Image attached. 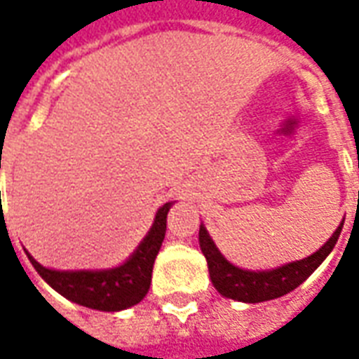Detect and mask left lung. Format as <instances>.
<instances>
[{"instance_id":"obj_1","label":"left lung","mask_w":359,"mask_h":359,"mask_svg":"<svg viewBox=\"0 0 359 359\" xmlns=\"http://www.w3.org/2000/svg\"><path fill=\"white\" fill-rule=\"evenodd\" d=\"M342 225H344V221L337 226V231L332 233L331 238L325 242L317 252H313L311 256L280 265V267H275V269L264 271L242 269V267H236V265L231 264L219 252L215 242L211 241L210 233L203 226V223L200 225L198 238H200L202 254L208 259L211 283L217 288V292L223 294L225 298H231V300L257 304V302L280 298L285 294L292 292L294 288H298L319 265L323 264L325 257L331 254L334 244L339 241Z\"/></svg>"}]
</instances>
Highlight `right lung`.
<instances>
[{
  "label": "right lung",
  "instance_id": "add662e5",
  "mask_svg": "<svg viewBox=\"0 0 359 359\" xmlns=\"http://www.w3.org/2000/svg\"><path fill=\"white\" fill-rule=\"evenodd\" d=\"M172 202L163 203L156 213L154 225L144 241L134 250L125 264L111 269L59 271L43 267L27 252L30 264L40 273L48 285L67 300L79 306L100 311H121L136 306L148 294L151 283V269L167 231V213Z\"/></svg>",
  "mask_w": 359,
  "mask_h": 359
}]
</instances>
